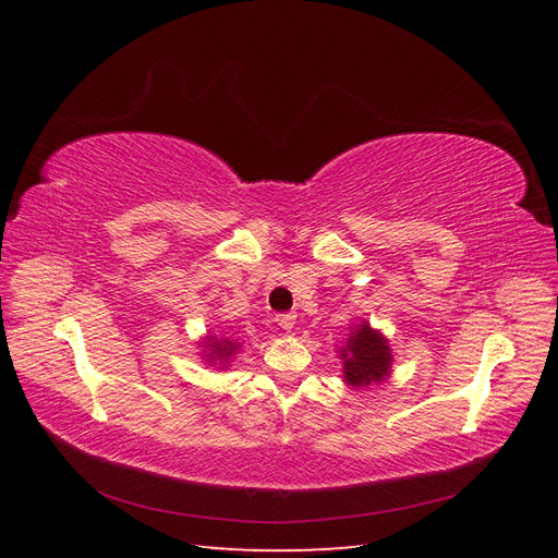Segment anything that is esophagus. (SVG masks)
Returning a JSON list of instances; mask_svg holds the SVG:
<instances>
[{"instance_id":"1","label":"esophagus","mask_w":558,"mask_h":558,"mask_svg":"<svg viewBox=\"0 0 558 558\" xmlns=\"http://www.w3.org/2000/svg\"><path fill=\"white\" fill-rule=\"evenodd\" d=\"M295 318H298V314H293V312H289V314H279V316H277V324H279V328H281V330L291 332V330L295 328Z\"/></svg>"}]
</instances>
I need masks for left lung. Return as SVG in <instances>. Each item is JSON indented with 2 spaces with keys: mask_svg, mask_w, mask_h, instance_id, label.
<instances>
[{
  "mask_svg": "<svg viewBox=\"0 0 558 558\" xmlns=\"http://www.w3.org/2000/svg\"><path fill=\"white\" fill-rule=\"evenodd\" d=\"M349 328L347 340L337 344L344 384L351 388H365L386 381L393 373V351L386 335L369 326L365 318H359Z\"/></svg>",
  "mask_w": 558,
  "mask_h": 558,
  "instance_id": "8db88e82",
  "label": "left lung"
}]
</instances>
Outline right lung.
I'll list each match as a JSON object with an SVG mask.
<instances>
[{"label":"right lung","mask_w":558,"mask_h":558,"mask_svg":"<svg viewBox=\"0 0 558 558\" xmlns=\"http://www.w3.org/2000/svg\"><path fill=\"white\" fill-rule=\"evenodd\" d=\"M199 347H202L199 349L202 361L218 367V369H226L232 363V359L240 353L242 342L232 340V337H226V335H207V337H202Z\"/></svg>","instance_id":"right-lung-1"}]
</instances>
